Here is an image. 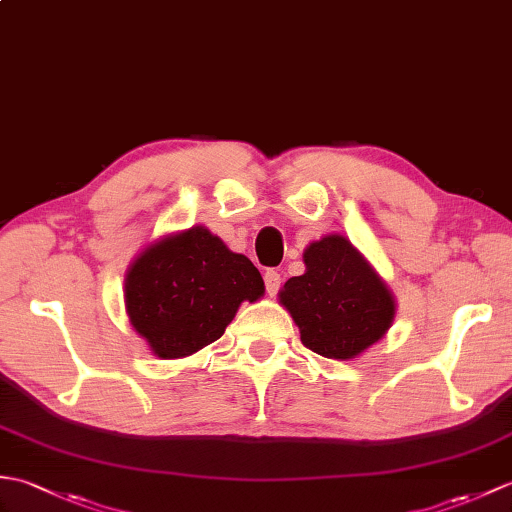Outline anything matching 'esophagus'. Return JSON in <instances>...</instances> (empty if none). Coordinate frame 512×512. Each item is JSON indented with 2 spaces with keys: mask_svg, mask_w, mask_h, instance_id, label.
Here are the masks:
<instances>
[{
  "mask_svg": "<svg viewBox=\"0 0 512 512\" xmlns=\"http://www.w3.org/2000/svg\"><path fill=\"white\" fill-rule=\"evenodd\" d=\"M264 281H266V292L270 297L277 295V290L281 288V275L277 270H266L264 273Z\"/></svg>",
  "mask_w": 512,
  "mask_h": 512,
  "instance_id": "34e87169",
  "label": "esophagus"
}]
</instances>
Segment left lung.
<instances>
[{
    "label": "left lung",
    "mask_w": 512,
    "mask_h": 512,
    "mask_svg": "<svg viewBox=\"0 0 512 512\" xmlns=\"http://www.w3.org/2000/svg\"><path fill=\"white\" fill-rule=\"evenodd\" d=\"M303 262L306 273L286 281L279 301L308 350L350 361L383 339L396 301L350 239L325 235L306 248Z\"/></svg>",
    "instance_id": "left-lung-1"
}]
</instances>
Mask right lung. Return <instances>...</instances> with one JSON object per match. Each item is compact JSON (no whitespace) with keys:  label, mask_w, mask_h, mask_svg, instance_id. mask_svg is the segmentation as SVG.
I'll use <instances>...</instances> for the list:
<instances>
[{"label":"right lung","mask_w":512,"mask_h":512,"mask_svg":"<svg viewBox=\"0 0 512 512\" xmlns=\"http://www.w3.org/2000/svg\"><path fill=\"white\" fill-rule=\"evenodd\" d=\"M262 295L253 262L204 226L147 246L125 277L129 323L158 358L191 356L217 341L242 301Z\"/></svg>","instance_id":"add662e5"}]
</instances>
